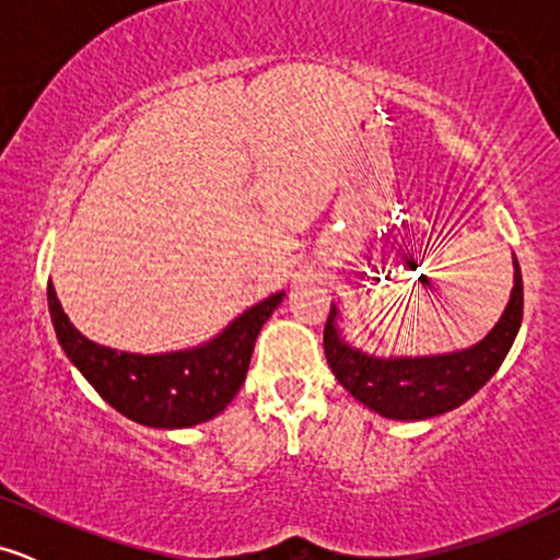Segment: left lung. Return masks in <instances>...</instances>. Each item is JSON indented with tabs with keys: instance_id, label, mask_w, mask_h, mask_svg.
I'll use <instances>...</instances> for the list:
<instances>
[{
	"instance_id": "left-lung-1",
	"label": "left lung",
	"mask_w": 560,
	"mask_h": 560,
	"mask_svg": "<svg viewBox=\"0 0 560 560\" xmlns=\"http://www.w3.org/2000/svg\"><path fill=\"white\" fill-rule=\"evenodd\" d=\"M523 320V272L515 259V288L497 326L477 347L443 357L377 359L354 349L336 326V305L324 326V349L334 377L380 416L423 420L469 400L500 370Z\"/></svg>"
}]
</instances>
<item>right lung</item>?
Wrapping results in <instances>:
<instances>
[{"mask_svg": "<svg viewBox=\"0 0 560 560\" xmlns=\"http://www.w3.org/2000/svg\"><path fill=\"white\" fill-rule=\"evenodd\" d=\"M282 295L244 311L206 347L144 357L98 347L75 331L48 282L50 318L68 359L114 410L150 428H188L219 416L244 385L259 328Z\"/></svg>", "mask_w": 560, "mask_h": 560, "instance_id": "right-lung-1", "label": "right lung"}]
</instances>
